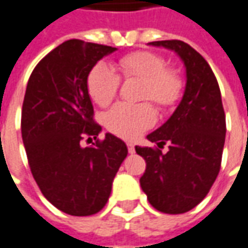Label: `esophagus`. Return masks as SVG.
Masks as SVG:
<instances>
[{
    "mask_svg": "<svg viewBox=\"0 0 248 248\" xmlns=\"http://www.w3.org/2000/svg\"><path fill=\"white\" fill-rule=\"evenodd\" d=\"M127 150H129L130 154H133L136 152V149H134V145H131V143H127Z\"/></svg>",
    "mask_w": 248,
    "mask_h": 248,
    "instance_id": "34e87169",
    "label": "esophagus"
}]
</instances>
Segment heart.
Wrapping results in <instances>:
<instances>
[{
  "instance_id": "obj_1",
  "label": "heart",
  "mask_w": 248,
  "mask_h": 248,
  "mask_svg": "<svg viewBox=\"0 0 248 248\" xmlns=\"http://www.w3.org/2000/svg\"><path fill=\"white\" fill-rule=\"evenodd\" d=\"M124 79H141L140 100H152L161 110L177 105L184 94V79L177 71L166 67L165 59L149 51L127 53L118 60ZM121 77L106 63H96L88 72L87 91L100 107L108 106L118 94ZM155 122V112L148 102L137 105L118 103L105 115L107 130L124 140H136Z\"/></svg>"
}]
</instances>
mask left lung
Here are the masks:
<instances>
[{"mask_svg":"<svg viewBox=\"0 0 248 248\" xmlns=\"http://www.w3.org/2000/svg\"><path fill=\"white\" fill-rule=\"evenodd\" d=\"M183 59L186 86L180 105L148 140L158 148L136 146L146 161L140 178L149 202L164 214L177 215L195 208L208 195L219 174L226 141V114L216 76L207 60L181 40L153 41ZM168 144V152L159 150Z\"/></svg>","mask_w":248,"mask_h":248,"instance_id":"1","label":"left lung"}]
</instances>
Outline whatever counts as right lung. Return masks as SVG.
<instances>
[{
	"label": "right lung",
	"mask_w": 248,
	"mask_h": 248,
	"mask_svg": "<svg viewBox=\"0 0 248 248\" xmlns=\"http://www.w3.org/2000/svg\"><path fill=\"white\" fill-rule=\"evenodd\" d=\"M117 49L68 40L34 67L21 111L22 142L36 184L48 202L72 216L98 214L111 193L112 180L127 155L122 140L94 119L87 91L88 72ZM84 136L97 141L83 148Z\"/></svg>",
	"instance_id": "1"
}]
</instances>
